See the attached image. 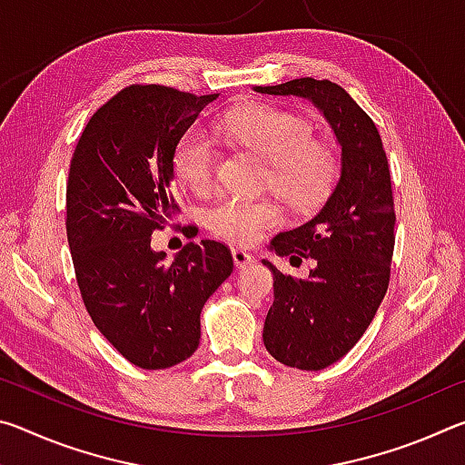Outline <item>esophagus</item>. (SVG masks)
<instances>
[{"mask_svg":"<svg viewBox=\"0 0 465 465\" xmlns=\"http://www.w3.org/2000/svg\"><path fill=\"white\" fill-rule=\"evenodd\" d=\"M232 256H233V264L235 269H246L252 262H254V256L250 254L246 250H240V248H233L232 250Z\"/></svg>","mask_w":465,"mask_h":465,"instance_id":"1","label":"esophagus"}]
</instances>
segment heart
<instances>
[{
  "instance_id": "heart-1",
  "label": "heart",
  "mask_w": 465,
  "mask_h": 465,
  "mask_svg": "<svg viewBox=\"0 0 465 465\" xmlns=\"http://www.w3.org/2000/svg\"><path fill=\"white\" fill-rule=\"evenodd\" d=\"M233 143L248 147L266 162L264 184L295 207L318 203L332 184V149L312 141L308 121L272 106H248L215 124ZM219 163V147L207 129L193 127L174 152L176 178L194 193L209 191ZM207 230L230 243L250 246L281 222V209L269 199L219 196L204 209Z\"/></svg>"
}]
</instances>
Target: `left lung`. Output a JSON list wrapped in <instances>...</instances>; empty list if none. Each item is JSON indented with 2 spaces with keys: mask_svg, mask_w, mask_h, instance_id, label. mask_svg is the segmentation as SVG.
<instances>
[{
  "mask_svg": "<svg viewBox=\"0 0 465 465\" xmlns=\"http://www.w3.org/2000/svg\"><path fill=\"white\" fill-rule=\"evenodd\" d=\"M254 92L312 102L341 145V172L322 209L271 242L277 256L313 258L310 279L287 277L262 261L274 281L266 351L282 365L318 371L357 344L388 291L396 240L388 157L375 123L341 85L299 77Z\"/></svg>",
  "mask_w": 465,
  "mask_h": 465,
  "instance_id": "8db88e82",
  "label": "left lung"
}]
</instances>
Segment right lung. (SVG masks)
Listing matches in <instances>:
<instances>
[{"instance_id": "add662e5", "label": "right lung", "mask_w": 465, "mask_h": 465, "mask_svg": "<svg viewBox=\"0 0 465 465\" xmlns=\"http://www.w3.org/2000/svg\"><path fill=\"white\" fill-rule=\"evenodd\" d=\"M219 94L131 85L94 113L69 166L67 242L96 328L129 363L168 369L193 355L201 312L233 271L215 240L188 242L174 261L152 233L178 209L174 152Z\"/></svg>"}]
</instances>
